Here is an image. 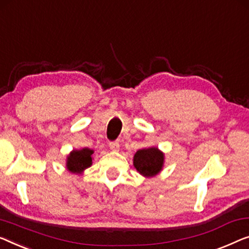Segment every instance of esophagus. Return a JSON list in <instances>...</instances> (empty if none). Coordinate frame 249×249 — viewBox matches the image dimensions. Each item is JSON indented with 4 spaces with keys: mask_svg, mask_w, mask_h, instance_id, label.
<instances>
[{
    "mask_svg": "<svg viewBox=\"0 0 249 249\" xmlns=\"http://www.w3.org/2000/svg\"><path fill=\"white\" fill-rule=\"evenodd\" d=\"M109 147H110V149L113 151H119V149H120V145H119L118 142H111L109 143Z\"/></svg>",
    "mask_w": 249,
    "mask_h": 249,
    "instance_id": "34e87169",
    "label": "esophagus"
}]
</instances>
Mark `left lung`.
Listing matches in <instances>:
<instances>
[{
    "label": "left lung",
    "instance_id": "obj_1",
    "mask_svg": "<svg viewBox=\"0 0 249 249\" xmlns=\"http://www.w3.org/2000/svg\"><path fill=\"white\" fill-rule=\"evenodd\" d=\"M164 163V155L155 147L139 149L133 157V165L143 176H154L160 172Z\"/></svg>",
    "mask_w": 249,
    "mask_h": 249
}]
</instances>
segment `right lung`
Segmentation results:
<instances>
[{"instance_id": "1", "label": "right lung", "mask_w": 249, "mask_h": 249, "mask_svg": "<svg viewBox=\"0 0 249 249\" xmlns=\"http://www.w3.org/2000/svg\"><path fill=\"white\" fill-rule=\"evenodd\" d=\"M93 150L89 148H83L81 150H73L67 158L68 171L73 173H81L85 168L92 165Z\"/></svg>"}]
</instances>
